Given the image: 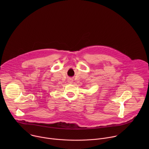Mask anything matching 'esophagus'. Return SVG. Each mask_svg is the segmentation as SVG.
<instances>
[{
  "label": "esophagus",
  "instance_id": "esophagus-1",
  "mask_svg": "<svg viewBox=\"0 0 149 149\" xmlns=\"http://www.w3.org/2000/svg\"><path fill=\"white\" fill-rule=\"evenodd\" d=\"M68 81L69 82V83H72L73 82V79H69Z\"/></svg>",
  "mask_w": 149,
  "mask_h": 149
}]
</instances>
